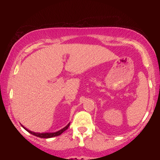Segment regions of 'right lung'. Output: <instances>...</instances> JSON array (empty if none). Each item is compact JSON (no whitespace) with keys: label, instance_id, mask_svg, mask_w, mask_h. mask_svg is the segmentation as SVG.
I'll list each match as a JSON object with an SVG mask.
<instances>
[{"label":"right lung","instance_id":"1","mask_svg":"<svg viewBox=\"0 0 160 160\" xmlns=\"http://www.w3.org/2000/svg\"><path fill=\"white\" fill-rule=\"evenodd\" d=\"M70 124L69 123L68 125H67L66 127H64L63 128H62V129H60L59 131H58V132H52V133H36V132H32V131L27 129L26 128H25L24 126L23 127L24 128H25V130L27 131V132H28L29 133L32 134V135H35V136L37 137H39V138H52V137H55V136H58V135H61V134L62 133V132H64V131H66L67 129V128H69V126H70Z\"/></svg>","mask_w":160,"mask_h":160}]
</instances>
